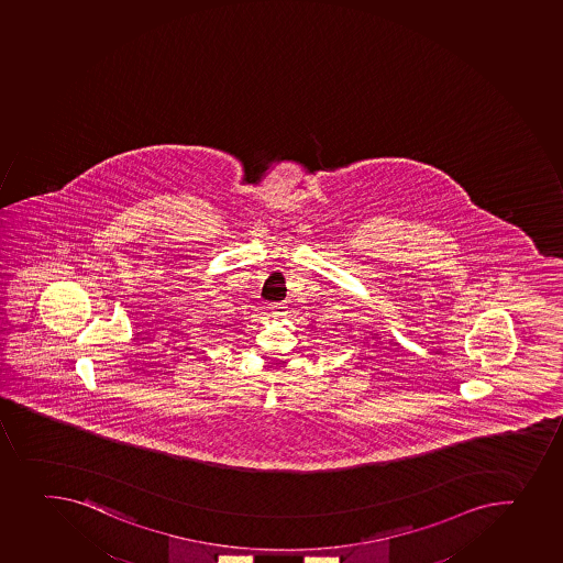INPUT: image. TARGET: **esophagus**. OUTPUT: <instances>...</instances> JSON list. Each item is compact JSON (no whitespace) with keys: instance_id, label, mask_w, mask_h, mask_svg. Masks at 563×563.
Masks as SVG:
<instances>
[{"instance_id":"obj_1","label":"esophagus","mask_w":563,"mask_h":563,"mask_svg":"<svg viewBox=\"0 0 563 563\" xmlns=\"http://www.w3.org/2000/svg\"><path fill=\"white\" fill-rule=\"evenodd\" d=\"M271 312H273L274 317H285L287 314V306H285L284 301H276L271 306Z\"/></svg>"}]
</instances>
